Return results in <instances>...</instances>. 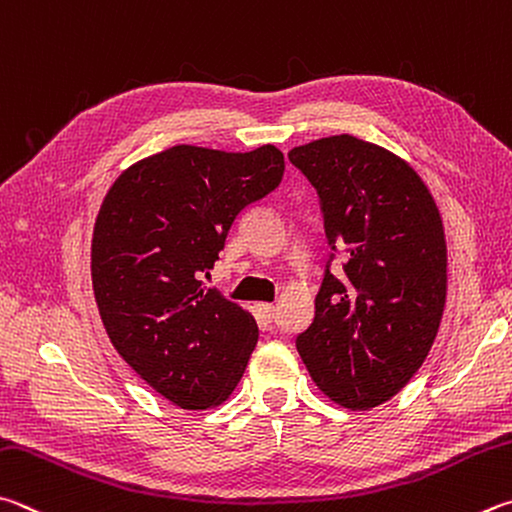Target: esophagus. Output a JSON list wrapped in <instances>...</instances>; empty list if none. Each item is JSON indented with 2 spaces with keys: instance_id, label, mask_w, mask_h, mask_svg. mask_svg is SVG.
I'll return each instance as SVG.
<instances>
[{
  "instance_id": "1",
  "label": "esophagus",
  "mask_w": 512,
  "mask_h": 512,
  "mask_svg": "<svg viewBox=\"0 0 512 512\" xmlns=\"http://www.w3.org/2000/svg\"><path fill=\"white\" fill-rule=\"evenodd\" d=\"M259 309H262V313L266 315L268 322H273V318H275V304H259Z\"/></svg>"
}]
</instances>
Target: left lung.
<instances>
[{"instance_id": "1", "label": "left lung", "mask_w": 512, "mask_h": 512, "mask_svg": "<svg viewBox=\"0 0 512 512\" xmlns=\"http://www.w3.org/2000/svg\"><path fill=\"white\" fill-rule=\"evenodd\" d=\"M320 197L331 248L315 318L295 345L324 396L371 410L410 383L439 331L448 253L439 208L410 165L340 134L288 152ZM346 257V280L330 273Z\"/></svg>"}]
</instances>
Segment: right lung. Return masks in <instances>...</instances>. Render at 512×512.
I'll return each mask as SVG.
<instances>
[{
  "label": "right lung",
  "instance_id": "obj_1",
  "mask_svg": "<svg viewBox=\"0 0 512 512\" xmlns=\"http://www.w3.org/2000/svg\"><path fill=\"white\" fill-rule=\"evenodd\" d=\"M282 176L275 145H176L127 167L102 201L91 239L102 324L127 365L183 410L221 405L244 376L257 322L203 277L239 212Z\"/></svg>",
  "mask_w": 512,
  "mask_h": 512
}]
</instances>
